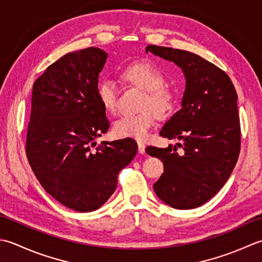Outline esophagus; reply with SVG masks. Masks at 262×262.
Instances as JSON below:
<instances>
[{"instance_id":"esophagus-1","label":"esophagus","mask_w":262,"mask_h":262,"mask_svg":"<svg viewBox=\"0 0 262 262\" xmlns=\"http://www.w3.org/2000/svg\"><path fill=\"white\" fill-rule=\"evenodd\" d=\"M145 149H146L145 143L138 142V151H139V152H140V154H145Z\"/></svg>"}]
</instances>
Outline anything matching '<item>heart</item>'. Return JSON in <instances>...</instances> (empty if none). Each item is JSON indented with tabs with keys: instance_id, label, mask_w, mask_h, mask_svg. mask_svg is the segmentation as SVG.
Masks as SVG:
<instances>
[{
	"instance_id": "heart-1",
	"label": "heart",
	"mask_w": 262,
	"mask_h": 262,
	"mask_svg": "<svg viewBox=\"0 0 262 262\" xmlns=\"http://www.w3.org/2000/svg\"><path fill=\"white\" fill-rule=\"evenodd\" d=\"M121 80L138 89L143 90L141 112L120 117L113 125V132L119 138L145 140L156 120V114L164 117L169 114L175 103V94L165 84V77L154 64L136 62L127 66L120 73ZM97 98L108 113L114 114L119 108V97L114 82L105 79L97 87Z\"/></svg>"
}]
</instances>
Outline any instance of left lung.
I'll list each match as a JSON object with an SVG mask.
<instances>
[{"instance_id": "8db88e82", "label": "left lung", "mask_w": 262, "mask_h": 262, "mask_svg": "<svg viewBox=\"0 0 262 262\" xmlns=\"http://www.w3.org/2000/svg\"><path fill=\"white\" fill-rule=\"evenodd\" d=\"M151 52L182 69L186 87L182 108L170 117L161 136L178 146H148L161 159L164 173L154 184L159 199L176 209H192L210 200L226 183L241 149L237 95L222 69L194 53L157 45Z\"/></svg>"}]
</instances>
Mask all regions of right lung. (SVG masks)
<instances>
[{
  "label": "right lung",
  "mask_w": 262,
  "mask_h": 262,
  "mask_svg": "<svg viewBox=\"0 0 262 262\" xmlns=\"http://www.w3.org/2000/svg\"><path fill=\"white\" fill-rule=\"evenodd\" d=\"M107 54L89 47L62 56L36 79L26 155L42 188L60 204L86 212L114 193L119 172L137 154L131 138L103 141L110 123L97 98Z\"/></svg>",
  "instance_id": "1"
}]
</instances>
